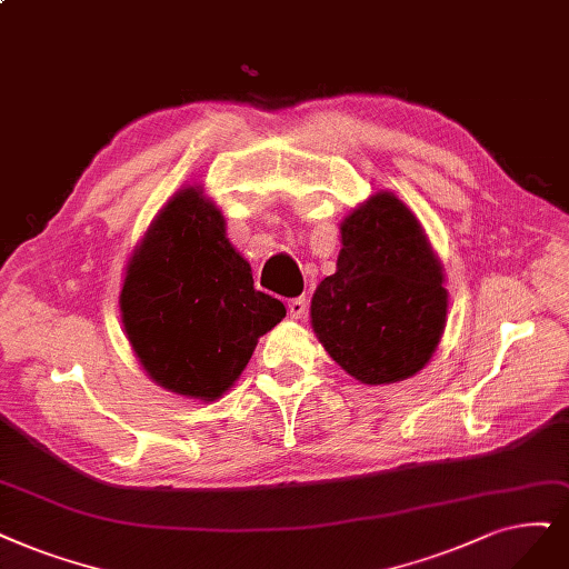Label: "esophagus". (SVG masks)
<instances>
[{
	"label": "esophagus",
	"instance_id": "1",
	"mask_svg": "<svg viewBox=\"0 0 569 569\" xmlns=\"http://www.w3.org/2000/svg\"><path fill=\"white\" fill-rule=\"evenodd\" d=\"M288 311H290V317L296 319V321L305 319L307 317V298H292L288 302Z\"/></svg>",
	"mask_w": 569,
	"mask_h": 569
}]
</instances>
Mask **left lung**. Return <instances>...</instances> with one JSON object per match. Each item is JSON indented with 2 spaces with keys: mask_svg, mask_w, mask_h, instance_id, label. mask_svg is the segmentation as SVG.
<instances>
[{
  "mask_svg": "<svg viewBox=\"0 0 569 569\" xmlns=\"http://www.w3.org/2000/svg\"><path fill=\"white\" fill-rule=\"evenodd\" d=\"M340 234L338 271L311 298L313 332L353 380H408L443 338V267L412 210L391 192L353 208Z\"/></svg>",
  "mask_w": 569,
  "mask_h": 569,
  "instance_id": "obj_1",
  "label": "left lung"
}]
</instances>
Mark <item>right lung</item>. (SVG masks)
I'll return each mask as SVG.
<instances>
[{"mask_svg":"<svg viewBox=\"0 0 569 569\" xmlns=\"http://www.w3.org/2000/svg\"><path fill=\"white\" fill-rule=\"evenodd\" d=\"M119 307L150 380L201 401L234 385L258 340L286 317L281 300L252 286L201 187L180 189L159 210L126 264Z\"/></svg>","mask_w":569,"mask_h":569,"instance_id":"1","label":"right lung"}]
</instances>
